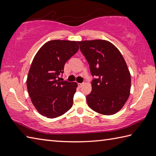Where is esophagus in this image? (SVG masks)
<instances>
[{
	"label": "esophagus",
	"instance_id": "1",
	"mask_svg": "<svg viewBox=\"0 0 156 156\" xmlns=\"http://www.w3.org/2000/svg\"><path fill=\"white\" fill-rule=\"evenodd\" d=\"M82 85H83V84H82V83H78V86L79 88H81Z\"/></svg>",
	"mask_w": 156,
	"mask_h": 156
}]
</instances>
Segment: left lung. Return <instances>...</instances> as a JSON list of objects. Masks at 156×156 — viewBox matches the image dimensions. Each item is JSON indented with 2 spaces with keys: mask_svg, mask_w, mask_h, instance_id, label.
Here are the masks:
<instances>
[{
  "mask_svg": "<svg viewBox=\"0 0 156 156\" xmlns=\"http://www.w3.org/2000/svg\"><path fill=\"white\" fill-rule=\"evenodd\" d=\"M90 66L92 91L87 97L88 105L102 115H111L123 107L130 94L131 74L120 51L107 40L78 41Z\"/></svg>",
  "mask_w": 156,
  "mask_h": 156,
  "instance_id": "obj_1",
  "label": "left lung"
}]
</instances>
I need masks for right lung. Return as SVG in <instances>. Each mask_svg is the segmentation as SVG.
Returning <instances> with one entry per match:
<instances>
[{"instance_id": "obj_1", "label": "right lung", "mask_w": 156, "mask_h": 156, "mask_svg": "<svg viewBox=\"0 0 156 156\" xmlns=\"http://www.w3.org/2000/svg\"><path fill=\"white\" fill-rule=\"evenodd\" d=\"M75 41L51 40L41 46L33 59L27 79L29 97L36 110L48 118H56L71 108L76 82H59L65 63L78 51Z\"/></svg>"}]
</instances>
